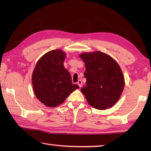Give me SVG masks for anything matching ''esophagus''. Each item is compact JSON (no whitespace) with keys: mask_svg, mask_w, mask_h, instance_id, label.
<instances>
[{"mask_svg":"<svg viewBox=\"0 0 151 151\" xmlns=\"http://www.w3.org/2000/svg\"><path fill=\"white\" fill-rule=\"evenodd\" d=\"M77 84L79 86L80 88L82 87V81H81V80H78V82H77Z\"/></svg>","mask_w":151,"mask_h":151,"instance_id":"obj_1","label":"esophagus"}]
</instances>
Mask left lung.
I'll return each instance as SVG.
<instances>
[{
	"label": "left lung",
	"mask_w": 151,
	"mask_h": 151,
	"mask_svg": "<svg viewBox=\"0 0 151 151\" xmlns=\"http://www.w3.org/2000/svg\"><path fill=\"white\" fill-rule=\"evenodd\" d=\"M86 85L81 89L88 103L98 110L110 108L119 99L124 86L123 74L118 63L100 51L83 53Z\"/></svg>",
	"instance_id": "1"
}]
</instances>
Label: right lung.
Returning a JSON list of instances; mask_svg holds the SVG:
<instances>
[{"label":"right lung","instance_id":"right-lung-1","mask_svg":"<svg viewBox=\"0 0 151 151\" xmlns=\"http://www.w3.org/2000/svg\"><path fill=\"white\" fill-rule=\"evenodd\" d=\"M66 54L61 50L49 51L41 58L32 73L33 89L41 102L48 107L63 103L70 93L79 88L72 84L70 75L63 65Z\"/></svg>","mask_w":151,"mask_h":151}]
</instances>
